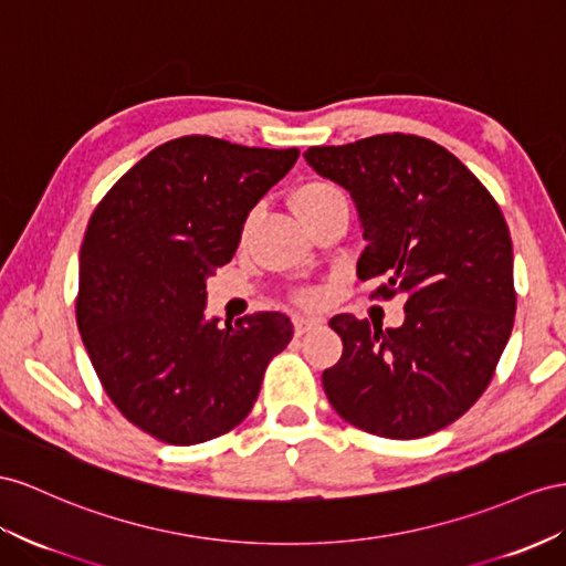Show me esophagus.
<instances>
[{
    "label": "esophagus",
    "mask_w": 566,
    "mask_h": 566,
    "mask_svg": "<svg viewBox=\"0 0 566 566\" xmlns=\"http://www.w3.org/2000/svg\"><path fill=\"white\" fill-rule=\"evenodd\" d=\"M315 325H321V321H315V317H308V315H294V332L298 337L306 335V332L313 329Z\"/></svg>",
    "instance_id": "esophagus-1"
}]
</instances>
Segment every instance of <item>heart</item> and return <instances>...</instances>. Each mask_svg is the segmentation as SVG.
<instances>
[{
	"instance_id": "heart-1",
	"label": "heart",
	"mask_w": 566,
	"mask_h": 566,
	"mask_svg": "<svg viewBox=\"0 0 566 566\" xmlns=\"http://www.w3.org/2000/svg\"><path fill=\"white\" fill-rule=\"evenodd\" d=\"M339 202H346L344 193L339 191L335 184H327V181L303 184V186L296 188L294 198H292V206H294L296 214L301 217V222H308L311 217L321 214L329 208H335V206H339ZM255 220H258V210H251L249 214H245L243 227H241V239L243 241L249 239V234L255 227ZM321 298H323V294L317 292V289H306V292L298 294V301L306 303V306H315V303Z\"/></svg>"
}]
</instances>
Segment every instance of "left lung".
<instances>
[{"label": "left lung", "mask_w": 566, "mask_h": 566, "mask_svg": "<svg viewBox=\"0 0 566 566\" xmlns=\"http://www.w3.org/2000/svg\"><path fill=\"white\" fill-rule=\"evenodd\" d=\"M303 157L356 202L368 243L358 280L380 282L375 298H407L401 327L332 317L344 344L323 373L332 409L389 440L447 428L485 392L514 327V253L500 206L467 165L421 136L315 145Z\"/></svg>", "instance_id": "left-lung-1"}]
</instances>
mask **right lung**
Wrapping results in <instances>:
<instances>
[{
  "label": "right lung",
  "instance_id": "1",
  "mask_svg": "<svg viewBox=\"0 0 566 566\" xmlns=\"http://www.w3.org/2000/svg\"><path fill=\"white\" fill-rule=\"evenodd\" d=\"M298 159L212 136L157 145L97 202L78 258L76 323L128 421L167 444L237 428L292 342L282 313L206 317V277L229 263L255 202Z\"/></svg>",
  "mask_w": 566,
  "mask_h": 566
}]
</instances>
